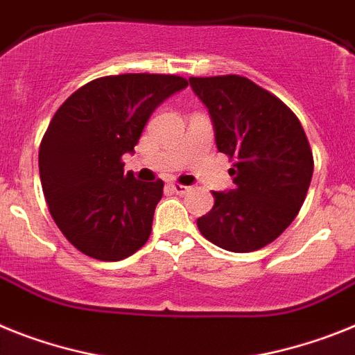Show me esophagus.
I'll return each mask as SVG.
<instances>
[{
  "mask_svg": "<svg viewBox=\"0 0 355 355\" xmlns=\"http://www.w3.org/2000/svg\"><path fill=\"white\" fill-rule=\"evenodd\" d=\"M168 187H171L172 192H175L178 196H184V193L190 190V187H184V184H180V183H171Z\"/></svg>",
  "mask_w": 355,
  "mask_h": 355,
  "instance_id": "1",
  "label": "esophagus"
}]
</instances>
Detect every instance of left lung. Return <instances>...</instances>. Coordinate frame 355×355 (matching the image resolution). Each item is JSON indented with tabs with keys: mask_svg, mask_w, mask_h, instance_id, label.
<instances>
[{
	"mask_svg": "<svg viewBox=\"0 0 355 355\" xmlns=\"http://www.w3.org/2000/svg\"><path fill=\"white\" fill-rule=\"evenodd\" d=\"M207 105L219 153L235 159V187L214 193L198 219L202 237L244 253L272 242L293 223L313 178V150L295 113L282 100L239 75L189 78Z\"/></svg>",
	"mask_w": 355,
	"mask_h": 355,
	"instance_id": "obj_1",
	"label": "left lung"
}]
</instances>
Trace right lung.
<instances>
[{"mask_svg":"<svg viewBox=\"0 0 355 355\" xmlns=\"http://www.w3.org/2000/svg\"><path fill=\"white\" fill-rule=\"evenodd\" d=\"M189 83L175 75L125 73L91 80L51 118L39 148L50 214L66 239L93 259L114 262L147 242L163 181L123 174L159 104Z\"/></svg>","mask_w":355,"mask_h":355,"instance_id":"obj_1","label":"right lung"}]
</instances>
